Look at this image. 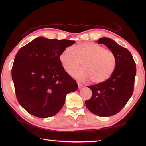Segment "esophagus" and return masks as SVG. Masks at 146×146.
<instances>
[{
  "label": "esophagus",
  "mask_w": 146,
  "mask_h": 146,
  "mask_svg": "<svg viewBox=\"0 0 146 146\" xmlns=\"http://www.w3.org/2000/svg\"><path fill=\"white\" fill-rule=\"evenodd\" d=\"M77 84H78V88H79V89H80V88H82V87H83V85L82 84V83H79V82H77Z\"/></svg>",
  "instance_id": "34e87169"
}]
</instances>
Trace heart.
Masks as SVG:
<instances>
[{"label": "heart", "instance_id": "heart-1", "mask_svg": "<svg viewBox=\"0 0 146 146\" xmlns=\"http://www.w3.org/2000/svg\"><path fill=\"white\" fill-rule=\"evenodd\" d=\"M59 59L68 74L81 81L101 83L109 79L116 68L117 59L113 51L92 42L79 43L61 51ZM82 62L83 68L77 71ZM75 70V72L74 71Z\"/></svg>", "mask_w": 146, "mask_h": 146}]
</instances>
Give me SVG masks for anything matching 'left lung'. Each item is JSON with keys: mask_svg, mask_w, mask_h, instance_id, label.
<instances>
[{"mask_svg": "<svg viewBox=\"0 0 146 146\" xmlns=\"http://www.w3.org/2000/svg\"><path fill=\"white\" fill-rule=\"evenodd\" d=\"M113 52L117 59L116 68L110 78L103 83L88 86L92 96L85 104L88 109L100 117H110L119 113L134 92L135 63L127 49L112 39L103 38L97 41Z\"/></svg>", "mask_w": 146, "mask_h": 146, "instance_id": "obj_1", "label": "left lung"}]
</instances>
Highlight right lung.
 <instances>
[{
  "instance_id": "right-lung-1",
  "label": "right lung",
  "mask_w": 146,
  "mask_h": 146,
  "mask_svg": "<svg viewBox=\"0 0 146 146\" xmlns=\"http://www.w3.org/2000/svg\"><path fill=\"white\" fill-rule=\"evenodd\" d=\"M75 42L38 38L17 52L12 78L19 103L30 114L54 116L63 107L66 95L78 89L59 59L61 51Z\"/></svg>"
}]
</instances>
